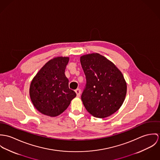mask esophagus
Returning <instances> with one entry per match:
<instances>
[{
    "label": "esophagus",
    "mask_w": 160,
    "mask_h": 160,
    "mask_svg": "<svg viewBox=\"0 0 160 160\" xmlns=\"http://www.w3.org/2000/svg\"><path fill=\"white\" fill-rule=\"evenodd\" d=\"M75 92H76V94H77V97H80V93H81V91H80V89L77 88L75 91Z\"/></svg>",
    "instance_id": "esophagus-1"
}]
</instances>
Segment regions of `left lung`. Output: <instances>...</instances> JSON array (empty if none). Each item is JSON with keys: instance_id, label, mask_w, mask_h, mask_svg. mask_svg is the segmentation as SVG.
Returning <instances> with one entry per match:
<instances>
[{"instance_id": "obj_1", "label": "left lung", "mask_w": 160, "mask_h": 160, "mask_svg": "<svg viewBox=\"0 0 160 160\" xmlns=\"http://www.w3.org/2000/svg\"><path fill=\"white\" fill-rule=\"evenodd\" d=\"M80 62L87 79L82 101L87 110L96 118H104L122 106L127 85L121 71L99 53L83 55Z\"/></svg>"}]
</instances>
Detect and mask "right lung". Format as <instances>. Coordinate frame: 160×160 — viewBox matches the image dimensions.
<instances>
[{"label": "right lung", "instance_id": "obj_1", "mask_svg": "<svg viewBox=\"0 0 160 160\" xmlns=\"http://www.w3.org/2000/svg\"><path fill=\"white\" fill-rule=\"evenodd\" d=\"M69 57H56L47 62L32 79L29 94L36 109L42 114L56 117L62 113L75 98L69 88L65 69Z\"/></svg>", "mask_w": 160, "mask_h": 160}]
</instances>
